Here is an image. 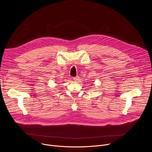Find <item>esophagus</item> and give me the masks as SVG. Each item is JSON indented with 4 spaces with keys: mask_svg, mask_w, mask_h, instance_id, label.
Here are the masks:
<instances>
[{
    "mask_svg": "<svg viewBox=\"0 0 152 152\" xmlns=\"http://www.w3.org/2000/svg\"><path fill=\"white\" fill-rule=\"evenodd\" d=\"M78 78H79L78 77H74V78H73V80H74L75 81H77L78 80Z\"/></svg>",
    "mask_w": 152,
    "mask_h": 152,
    "instance_id": "obj_1",
    "label": "esophagus"
}]
</instances>
